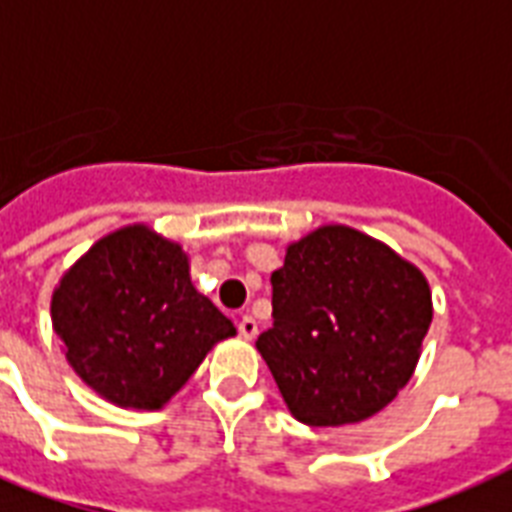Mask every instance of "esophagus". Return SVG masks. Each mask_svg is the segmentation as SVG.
I'll list each match as a JSON object with an SVG mask.
<instances>
[{
  "label": "esophagus",
  "instance_id": "esophagus-1",
  "mask_svg": "<svg viewBox=\"0 0 512 512\" xmlns=\"http://www.w3.org/2000/svg\"><path fill=\"white\" fill-rule=\"evenodd\" d=\"M239 335L244 337V340H255L257 337V321L252 319V316H241V321H239Z\"/></svg>",
  "mask_w": 512,
  "mask_h": 512
}]
</instances>
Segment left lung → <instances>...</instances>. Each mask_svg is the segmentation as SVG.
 Returning <instances> with one entry per match:
<instances>
[{
    "instance_id": "1",
    "label": "left lung",
    "mask_w": 512,
    "mask_h": 512,
    "mask_svg": "<svg viewBox=\"0 0 512 512\" xmlns=\"http://www.w3.org/2000/svg\"><path fill=\"white\" fill-rule=\"evenodd\" d=\"M271 284L273 327L255 345L295 420L361 422L412 380L433 300L420 268L388 244L321 225L289 244Z\"/></svg>"
}]
</instances>
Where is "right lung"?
I'll return each instance as SVG.
<instances>
[{
    "label": "right lung",
    "mask_w": 512,
    "mask_h": 512,
    "mask_svg": "<svg viewBox=\"0 0 512 512\" xmlns=\"http://www.w3.org/2000/svg\"><path fill=\"white\" fill-rule=\"evenodd\" d=\"M50 313L71 369L122 409H162L236 335L196 292L183 247L143 223L95 241L63 273Z\"/></svg>",
    "instance_id": "add662e5"
}]
</instances>
